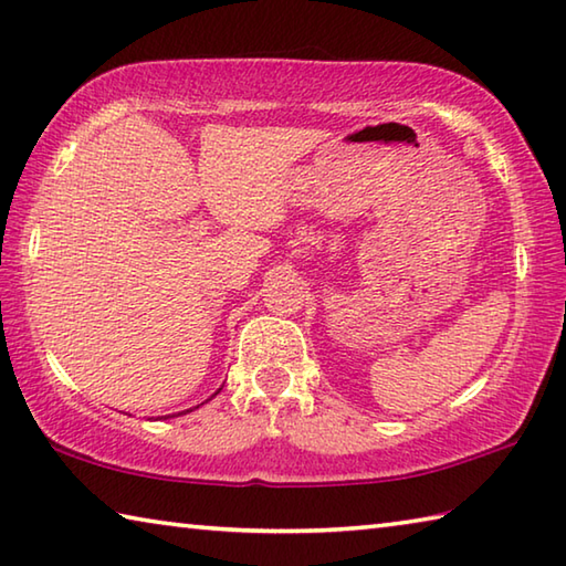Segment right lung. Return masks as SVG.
<instances>
[{"label":"right lung","mask_w":566,"mask_h":566,"mask_svg":"<svg viewBox=\"0 0 566 566\" xmlns=\"http://www.w3.org/2000/svg\"><path fill=\"white\" fill-rule=\"evenodd\" d=\"M220 390H222V388H218V394H220ZM218 394H214V396H218ZM178 416H180V413H178ZM166 418H170V416H166Z\"/></svg>","instance_id":"obj_1"}]
</instances>
